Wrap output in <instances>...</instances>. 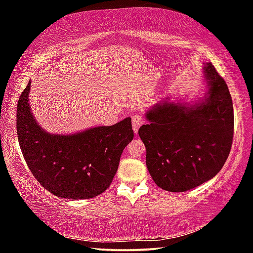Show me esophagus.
<instances>
[{"mask_svg":"<svg viewBox=\"0 0 253 253\" xmlns=\"http://www.w3.org/2000/svg\"><path fill=\"white\" fill-rule=\"evenodd\" d=\"M131 121H132V129H134L135 134H137V131H138L140 125L144 123V117L142 116V115L136 114V115H132Z\"/></svg>","mask_w":253,"mask_h":253,"instance_id":"1","label":"esophagus"}]
</instances>
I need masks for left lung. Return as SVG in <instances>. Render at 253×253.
Listing matches in <instances>:
<instances>
[{"instance_id": "obj_1", "label": "left lung", "mask_w": 253, "mask_h": 253, "mask_svg": "<svg viewBox=\"0 0 253 253\" xmlns=\"http://www.w3.org/2000/svg\"><path fill=\"white\" fill-rule=\"evenodd\" d=\"M204 74L209 85L195 106L166 101L146 114L138 134L146 147V165L157 186L169 192L192 190L215 176L231 151L233 104L228 85L212 63Z\"/></svg>"}]
</instances>
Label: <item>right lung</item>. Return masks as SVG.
<instances>
[{"label": "right lung", "mask_w": 253, "mask_h": 253, "mask_svg": "<svg viewBox=\"0 0 253 253\" xmlns=\"http://www.w3.org/2000/svg\"><path fill=\"white\" fill-rule=\"evenodd\" d=\"M30 85L29 81L18 102L16 132L33 176L59 198L81 200L101 194L113 182L124 148L134 138L131 119L78 134H48L30 110Z\"/></svg>", "instance_id": "add662e5"}]
</instances>
